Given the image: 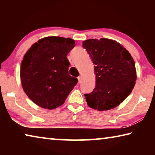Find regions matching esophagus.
<instances>
[{
  "label": "esophagus",
  "mask_w": 155,
  "mask_h": 155,
  "mask_svg": "<svg viewBox=\"0 0 155 155\" xmlns=\"http://www.w3.org/2000/svg\"><path fill=\"white\" fill-rule=\"evenodd\" d=\"M78 83H81V81H82V78H81V77H78Z\"/></svg>",
  "instance_id": "obj_1"
}]
</instances>
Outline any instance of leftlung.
Masks as SVG:
<instances>
[{
	"mask_svg": "<svg viewBox=\"0 0 155 155\" xmlns=\"http://www.w3.org/2000/svg\"><path fill=\"white\" fill-rule=\"evenodd\" d=\"M94 65L96 86L85 94L88 106L98 111L115 108L127 98L137 79L135 61L127 49L107 38L84 41Z\"/></svg>",
	"mask_w": 155,
	"mask_h": 155,
	"instance_id": "1",
	"label": "left lung"
}]
</instances>
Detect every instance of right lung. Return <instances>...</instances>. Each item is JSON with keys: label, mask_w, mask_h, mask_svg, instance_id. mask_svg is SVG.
<instances>
[{"label": "right lung", "mask_w": 155, "mask_h": 155, "mask_svg": "<svg viewBox=\"0 0 155 155\" xmlns=\"http://www.w3.org/2000/svg\"><path fill=\"white\" fill-rule=\"evenodd\" d=\"M75 46L71 38L46 37L26 52L20 67L22 88L31 101L44 109L64 103L78 79L68 74V53Z\"/></svg>", "instance_id": "add662e5"}]
</instances>
